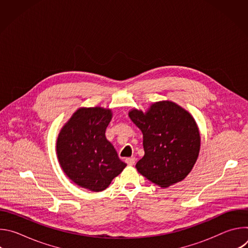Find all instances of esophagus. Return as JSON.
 Wrapping results in <instances>:
<instances>
[{
  "label": "esophagus",
  "instance_id": "obj_1",
  "mask_svg": "<svg viewBox=\"0 0 248 248\" xmlns=\"http://www.w3.org/2000/svg\"><path fill=\"white\" fill-rule=\"evenodd\" d=\"M136 159L134 157H130V158H126L125 159V163L128 165V166H133L134 163H135Z\"/></svg>",
  "mask_w": 248,
  "mask_h": 248
}]
</instances>
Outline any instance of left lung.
<instances>
[{
  "mask_svg": "<svg viewBox=\"0 0 248 248\" xmlns=\"http://www.w3.org/2000/svg\"><path fill=\"white\" fill-rule=\"evenodd\" d=\"M128 116L143 133L144 156L135 168L161 187L182 182L191 171L200 150V133L192 116L170 101L156 102L146 113Z\"/></svg>",
  "mask_w": 248,
  "mask_h": 248,
  "instance_id": "left-lung-1",
  "label": "left lung"
}]
</instances>
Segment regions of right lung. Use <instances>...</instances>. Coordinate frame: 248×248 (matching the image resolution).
<instances>
[{
  "label": "right lung",
  "mask_w": 248,
  "mask_h": 248,
  "mask_svg": "<svg viewBox=\"0 0 248 248\" xmlns=\"http://www.w3.org/2000/svg\"><path fill=\"white\" fill-rule=\"evenodd\" d=\"M112 111L80 108L61 129L57 139L59 163L68 178L91 191L107 188L126 164L105 135Z\"/></svg>",
  "instance_id": "1"
}]
</instances>
